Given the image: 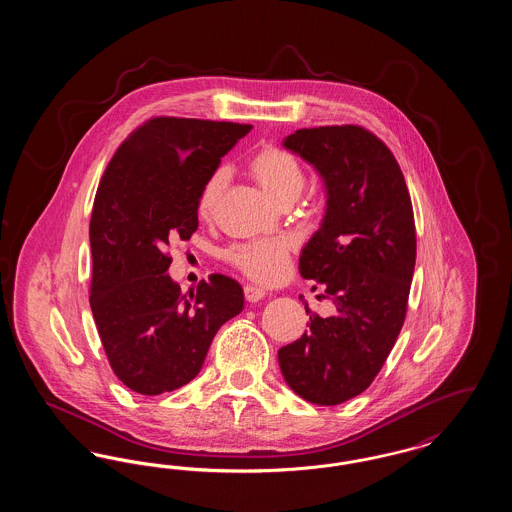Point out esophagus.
Instances as JSON below:
<instances>
[{"label": "esophagus", "mask_w": 512, "mask_h": 512, "mask_svg": "<svg viewBox=\"0 0 512 512\" xmlns=\"http://www.w3.org/2000/svg\"><path fill=\"white\" fill-rule=\"evenodd\" d=\"M244 295L249 303H257V301H261V299L267 295V292H265L263 288H259V286L249 284V286H245L244 288Z\"/></svg>", "instance_id": "34e87169"}]
</instances>
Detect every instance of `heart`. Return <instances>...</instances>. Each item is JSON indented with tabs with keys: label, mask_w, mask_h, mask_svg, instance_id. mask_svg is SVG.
I'll use <instances>...</instances> for the list:
<instances>
[{
	"label": "heart",
	"mask_w": 512,
	"mask_h": 512,
	"mask_svg": "<svg viewBox=\"0 0 512 512\" xmlns=\"http://www.w3.org/2000/svg\"><path fill=\"white\" fill-rule=\"evenodd\" d=\"M249 172L257 184L280 205L293 203L305 188V171L301 163L282 147H261L249 159ZM226 180V169H215L207 176L197 195L199 217L209 219L215 213ZM226 259L253 282L272 286L284 280L288 274L290 244L280 238L236 244L226 251Z\"/></svg>",
	"instance_id": "b5f03b06"
}]
</instances>
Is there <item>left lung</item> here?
I'll list each match as a JSON object with an SVG mask.
<instances>
[{
	"label": "left lung",
	"instance_id": "8db88e82",
	"mask_svg": "<svg viewBox=\"0 0 512 512\" xmlns=\"http://www.w3.org/2000/svg\"><path fill=\"white\" fill-rule=\"evenodd\" d=\"M284 147L326 186V213L299 270L336 313L318 317L305 303L309 330L278 351V363L305 401L340 405L372 384L403 328L416 261L413 203L390 147L363 126L301 128Z\"/></svg>",
	"mask_w": 512,
	"mask_h": 512
}]
</instances>
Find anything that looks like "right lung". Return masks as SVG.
I'll list each match as a JSON object with an SVG mask.
<instances>
[{
    "label": "right lung",
    "mask_w": 512,
    "mask_h": 512,
    "mask_svg": "<svg viewBox=\"0 0 512 512\" xmlns=\"http://www.w3.org/2000/svg\"><path fill=\"white\" fill-rule=\"evenodd\" d=\"M251 124L153 117L99 180L90 220V307L109 365L142 395L178 390L199 374L220 326L244 309L242 286L211 274L180 292L167 249L197 230V195Z\"/></svg>",
    "instance_id": "1"
}]
</instances>
